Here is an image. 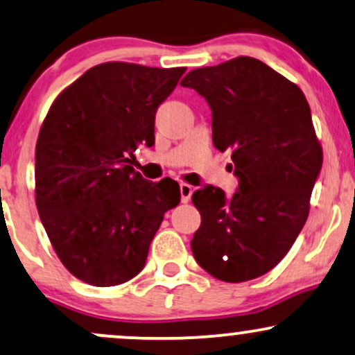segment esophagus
<instances>
[{"label": "esophagus", "mask_w": 355, "mask_h": 355, "mask_svg": "<svg viewBox=\"0 0 355 355\" xmlns=\"http://www.w3.org/2000/svg\"><path fill=\"white\" fill-rule=\"evenodd\" d=\"M191 193H193V187L189 185V183H180L182 203H189L190 198H191Z\"/></svg>", "instance_id": "obj_1"}]
</instances>
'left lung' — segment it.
Segmentation results:
<instances>
[{"label":"left lung","mask_w":355,"mask_h":355,"mask_svg":"<svg viewBox=\"0 0 355 355\" xmlns=\"http://www.w3.org/2000/svg\"><path fill=\"white\" fill-rule=\"evenodd\" d=\"M211 109L213 144L232 152L238 189L205 185L191 200L202 225L196 263L216 279L263 276L291 250L322 166L311 109L296 84L254 58L190 71L180 83Z\"/></svg>","instance_id":"8db88e82"}]
</instances>
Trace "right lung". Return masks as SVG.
<instances>
[{"label": "right lung", "instance_id": "right-lung-1", "mask_svg": "<svg viewBox=\"0 0 355 355\" xmlns=\"http://www.w3.org/2000/svg\"><path fill=\"white\" fill-rule=\"evenodd\" d=\"M185 67L104 62L59 94L36 144V207L64 266L92 286H117L144 270L173 180H145L129 165L155 144V112Z\"/></svg>", "mask_w": 355, "mask_h": 355}]
</instances>
